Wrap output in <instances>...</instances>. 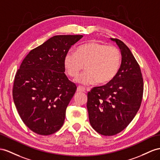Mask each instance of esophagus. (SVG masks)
<instances>
[{
    "label": "esophagus",
    "mask_w": 160,
    "mask_h": 160,
    "mask_svg": "<svg viewBox=\"0 0 160 160\" xmlns=\"http://www.w3.org/2000/svg\"><path fill=\"white\" fill-rule=\"evenodd\" d=\"M86 89L85 88L82 87H80V86H78V87H77V91L78 92H85Z\"/></svg>",
    "instance_id": "34e87169"
}]
</instances>
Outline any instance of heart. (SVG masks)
<instances>
[{
	"mask_svg": "<svg viewBox=\"0 0 160 160\" xmlns=\"http://www.w3.org/2000/svg\"><path fill=\"white\" fill-rule=\"evenodd\" d=\"M120 63V52L116 47L95 41L81 45L76 52L69 51L63 60L65 70L72 78L78 76L84 65L86 72L76 79L84 85L109 82L116 76Z\"/></svg>",
	"mask_w": 160,
	"mask_h": 160,
	"instance_id": "obj_1",
	"label": "heart"
}]
</instances>
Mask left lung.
I'll return each instance as SVG.
<instances>
[{
    "label": "left lung",
    "instance_id": "8db88e82",
    "mask_svg": "<svg viewBox=\"0 0 160 160\" xmlns=\"http://www.w3.org/2000/svg\"><path fill=\"white\" fill-rule=\"evenodd\" d=\"M119 47L122 63L116 76L88 92L90 124L98 133L113 136L133 120L141 104L143 79L140 66L129 48L119 39L111 38Z\"/></svg>",
    "mask_w": 160,
    "mask_h": 160
}]
</instances>
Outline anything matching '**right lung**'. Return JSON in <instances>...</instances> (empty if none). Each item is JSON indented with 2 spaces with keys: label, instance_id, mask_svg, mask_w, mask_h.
I'll return each instance as SVG.
<instances>
[{
  "label": "right lung",
  "instance_id": "1",
  "mask_svg": "<svg viewBox=\"0 0 160 160\" xmlns=\"http://www.w3.org/2000/svg\"><path fill=\"white\" fill-rule=\"evenodd\" d=\"M82 35H58L28 53L15 76L13 98L21 119L34 132L50 135L62 127L76 86L65 74L64 57Z\"/></svg>",
  "mask_w": 160,
  "mask_h": 160
}]
</instances>
